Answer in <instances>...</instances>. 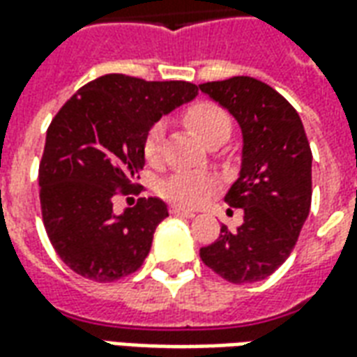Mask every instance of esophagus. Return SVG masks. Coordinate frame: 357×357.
I'll use <instances>...</instances> for the list:
<instances>
[{
	"mask_svg": "<svg viewBox=\"0 0 357 357\" xmlns=\"http://www.w3.org/2000/svg\"><path fill=\"white\" fill-rule=\"evenodd\" d=\"M170 214L172 216H181V218H193L195 216L191 210L178 208V206H170Z\"/></svg>",
	"mask_w": 357,
	"mask_h": 357,
	"instance_id": "1",
	"label": "esophagus"
}]
</instances>
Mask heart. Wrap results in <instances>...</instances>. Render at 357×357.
Returning <instances> with one entry per match:
<instances>
[{
  "instance_id": "obj_1",
  "label": "heart",
  "mask_w": 357,
  "mask_h": 357,
  "mask_svg": "<svg viewBox=\"0 0 357 357\" xmlns=\"http://www.w3.org/2000/svg\"><path fill=\"white\" fill-rule=\"evenodd\" d=\"M183 124L193 130L208 147L222 145L231 133V120L222 107L212 101H199L183 112ZM164 126L155 124L145 135L143 155L149 164H158L162 158ZM218 179L204 172H178L160 183V195L179 208H195L214 195Z\"/></svg>"
}]
</instances>
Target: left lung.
I'll return each mask as SVG.
<instances>
[{"mask_svg":"<svg viewBox=\"0 0 357 357\" xmlns=\"http://www.w3.org/2000/svg\"><path fill=\"white\" fill-rule=\"evenodd\" d=\"M201 91L237 118L243 130V168L225 195L243 208V224L201 248L202 264L225 281L255 283L289 258L312 204V149L291 102L250 76L206 82ZM229 208V210H231Z\"/></svg>","mask_w":357,"mask_h":357,"instance_id":"8db88e82","label":"left lung"}]
</instances>
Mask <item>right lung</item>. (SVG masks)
<instances>
[{
  "label": "right lung",
  "instance_id": "add662e5",
  "mask_svg": "<svg viewBox=\"0 0 357 357\" xmlns=\"http://www.w3.org/2000/svg\"><path fill=\"white\" fill-rule=\"evenodd\" d=\"M197 93L191 82L105 74L51 120L38 170L40 204L51 245L74 273L112 283L141 268L156 225L168 216L166 204L141 197L116 214L112 202L137 189L153 124Z\"/></svg>",
  "mask_w": 357,
  "mask_h": 357
}]
</instances>
